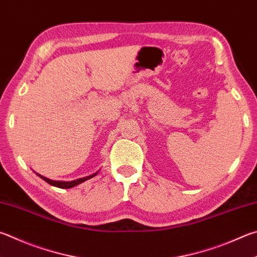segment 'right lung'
<instances>
[{"label":"right lung","mask_w":257,"mask_h":257,"mask_svg":"<svg viewBox=\"0 0 257 257\" xmlns=\"http://www.w3.org/2000/svg\"><path fill=\"white\" fill-rule=\"evenodd\" d=\"M96 174H97V173H94V174H92V175H90V176L82 177V179H77V180H75V181H71V182L53 181V180H49V179H47V177H45V176L40 175V174H38V175H39V176L41 177V179H43L44 181L47 182L48 184H50V185H54V186H56V188H60V189H71V188H73V186L81 184V183H83L84 181H86V180H88V179H91V177H94Z\"/></svg>","instance_id":"1"}]
</instances>
